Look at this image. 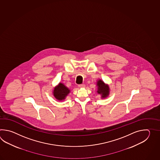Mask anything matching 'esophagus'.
Listing matches in <instances>:
<instances>
[{"instance_id":"1","label":"esophagus","mask_w":160,"mask_h":160,"mask_svg":"<svg viewBox=\"0 0 160 160\" xmlns=\"http://www.w3.org/2000/svg\"><path fill=\"white\" fill-rule=\"evenodd\" d=\"M85 85L84 84H82V85H79V88H85Z\"/></svg>"}]
</instances>
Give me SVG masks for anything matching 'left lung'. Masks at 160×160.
Returning a JSON list of instances; mask_svg holds the SVG:
<instances>
[{
  "instance_id": "8db88e82",
  "label": "left lung",
  "mask_w": 160,
  "mask_h": 160,
  "mask_svg": "<svg viewBox=\"0 0 160 160\" xmlns=\"http://www.w3.org/2000/svg\"><path fill=\"white\" fill-rule=\"evenodd\" d=\"M97 93L101 95V98H107L110 94V88L108 84H106L101 79H99L97 81Z\"/></svg>"
}]
</instances>
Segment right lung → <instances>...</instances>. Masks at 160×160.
I'll list each match as a JSON object with an SVG mask.
<instances>
[{
    "label": "right lung",
    "instance_id": "add662e5",
    "mask_svg": "<svg viewBox=\"0 0 160 160\" xmlns=\"http://www.w3.org/2000/svg\"><path fill=\"white\" fill-rule=\"evenodd\" d=\"M70 92V90L65 86L63 83L59 82L57 85L52 91V94L55 98L58 101H64L66 97Z\"/></svg>",
    "mask_w": 160,
    "mask_h": 160
}]
</instances>
